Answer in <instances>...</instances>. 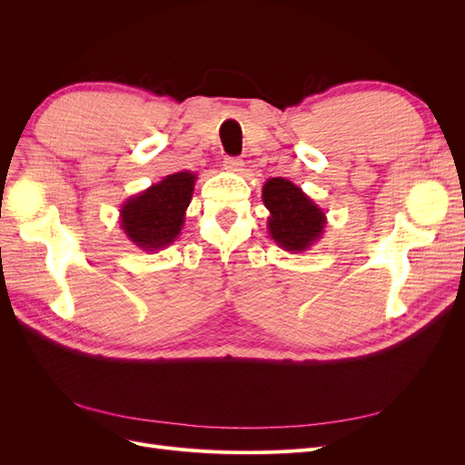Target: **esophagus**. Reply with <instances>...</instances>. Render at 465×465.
I'll return each instance as SVG.
<instances>
[{
	"instance_id": "esophagus-1",
	"label": "esophagus",
	"mask_w": 465,
	"mask_h": 465,
	"mask_svg": "<svg viewBox=\"0 0 465 465\" xmlns=\"http://www.w3.org/2000/svg\"><path fill=\"white\" fill-rule=\"evenodd\" d=\"M223 166H224V171H229V173H241L244 166V161L238 157H224Z\"/></svg>"
}]
</instances>
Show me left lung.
I'll return each mask as SVG.
<instances>
[{
  "mask_svg": "<svg viewBox=\"0 0 465 465\" xmlns=\"http://www.w3.org/2000/svg\"><path fill=\"white\" fill-rule=\"evenodd\" d=\"M262 198L272 213L267 219V229L281 248L291 254H299L322 238L326 215L292 182L270 178L263 184Z\"/></svg>",
  "mask_w": 465,
  "mask_h": 465,
  "instance_id": "left-lung-1",
  "label": "left lung"
}]
</instances>
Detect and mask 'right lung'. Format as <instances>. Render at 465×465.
I'll use <instances>...</instances> for the list:
<instances>
[{"label": "right lung", "mask_w": 465, "mask_h": 465, "mask_svg": "<svg viewBox=\"0 0 465 465\" xmlns=\"http://www.w3.org/2000/svg\"><path fill=\"white\" fill-rule=\"evenodd\" d=\"M195 184V174L184 171L163 178L120 209L122 229L142 250L166 248L180 234Z\"/></svg>", "instance_id": "1"}]
</instances>
